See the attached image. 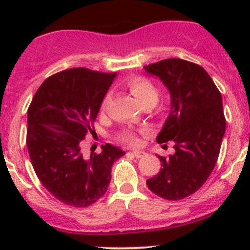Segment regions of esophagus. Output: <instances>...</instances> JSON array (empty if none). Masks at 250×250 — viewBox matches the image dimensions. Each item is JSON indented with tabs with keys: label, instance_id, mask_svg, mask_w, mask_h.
Returning a JSON list of instances; mask_svg holds the SVG:
<instances>
[{
	"label": "esophagus",
	"instance_id": "esophagus-1",
	"mask_svg": "<svg viewBox=\"0 0 250 250\" xmlns=\"http://www.w3.org/2000/svg\"><path fill=\"white\" fill-rule=\"evenodd\" d=\"M129 153H132L133 156H134L135 158H143V157H145L146 155H147V153L145 152V151H132V152H129Z\"/></svg>",
	"mask_w": 250,
	"mask_h": 250
}]
</instances>
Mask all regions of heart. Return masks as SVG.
Wrapping results in <instances>:
<instances>
[{"label":"heart","instance_id":"b5f03b06","mask_svg":"<svg viewBox=\"0 0 250 250\" xmlns=\"http://www.w3.org/2000/svg\"><path fill=\"white\" fill-rule=\"evenodd\" d=\"M127 85L129 88L130 93L133 94V97L137 99V102L139 103L140 105H143L144 103L148 102V100H156L157 102L158 99V92L157 88L147 80V78H144L140 76H135L129 78L127 81ZM110 100V94L105 95L104 100H103L102 109L104 110L105 106L107 105ZM120 139L125 143L130 144V145H137L139 143V139L137 138V135L134 134L130 130H125L122 134L120 135Z\"/></svg>","mask_w":250,"mask_h":250}]
</instances>
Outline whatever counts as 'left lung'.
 <instances>
[{"instance_id": "left-lung-1", "label": "left lung", "mask_w": 250, "mask_h": 250, "mask_svg": "<svg viewBox=\"0 0 250 250\" xmlns=\"http://www.w3.org/2000/svg\"><path fill=\"white\" fill-rule=\"evenodd\" d=\"M170 94V112L157 143L174 141L175 152L158 156L160 173L146 180L160 197L178 201L195 193L213 172L225 134L223 99L202 66L188 60L165 59L144 67Z\"/></svg>"}]
</instances>
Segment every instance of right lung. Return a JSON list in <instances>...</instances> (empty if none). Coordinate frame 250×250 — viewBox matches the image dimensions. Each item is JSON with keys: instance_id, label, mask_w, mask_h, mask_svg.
<instances>
[{"instance_id": "1", "label": "right lung", "mask_w": 250, "mask_h": 250, "mask_svg": "<svg viewBox=\"0 0 250 250\" xmlns=\"http://www.w3.org/2000/svg\"><path fill=\"white\" fill-rule=\"evenodd\" d=\"M115 77L116 72L84 67L60 71L42 83L27 110L26 146L35 173L48 192L67 206L84 208L102 198L112 165L125 155L110 144L89 158L81 152Z\"/></svg>"}]
</instances>
